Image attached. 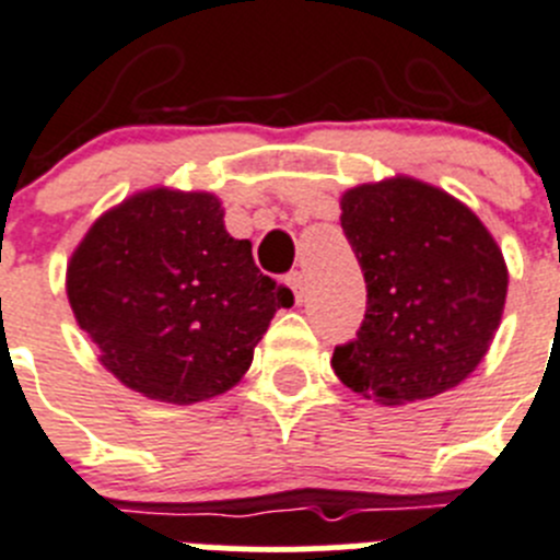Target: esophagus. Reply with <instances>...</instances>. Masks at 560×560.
I'll use <instances>...</instances> for the list:
<instances>
[{"label": "esophagus", "instance_id": "34e87169", "mask_svg": "<svg viewBox=\"0 0 560 560\" xmlns=\"http://www.w3.org/2000/svg\"><path fill=\"white\" fill-rule=\"evenodd\" d=\"M287 284H290V290L295 292V301H304L306 281H304V273H301V270H292V273H287Z\"/></svg>", "mask_w": 560, "mask_h": 560}]
</instances>
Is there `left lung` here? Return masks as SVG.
Wrapping results in <instances>:
<instances>
[{
  "label": "left lung",
  "instance_id": "8db88e82",
  "mask_svg": "<svg viewBox=\"0 0 560 560\" xmlns=\"http://www.w3.org/2000/svg\"><path fill=\"white\" fill-rule=\"evenodd\" d=\"M339 221L368 284L357 339L334 348L339 381L386 406L462 384L509 290L492 234L462 201L406 176L345 192Z\"/></svg>",
  "mask_w": 560,
  "mask_h": 560
}]
</instances>
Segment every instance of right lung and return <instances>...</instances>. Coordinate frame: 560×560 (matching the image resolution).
<instances>
[{
	"label": "right lung",
	"mask_w": 560,
	"mask_h": 560,
	"mask_svg": "<svg viewBox=\"0 0 560 560\" xmlns=\"http://www.w3.org/2000/svg\"><path fill=\"white\" fill-rule=\"evenodd\" d=\"M68 301L115 378L196 404L243 378L292 290L229 237L215 196L149 190L93 223L68 265Z\"/></svg>",
	"instance_id": "add662e5"
}]
</instances>
